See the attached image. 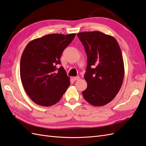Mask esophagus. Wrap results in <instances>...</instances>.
Returning a JSON list of instances; mask_svg holds the SVG:
<instances>
[{
	"instance_id": "esophagus-1",
	"label": "esophagus",
	"mask_w": 146,
	"mask_h": 146,
	"mask_svg": "<svg viewBox=\"0 0 146 146\" xmlns=\"http://www.w3.org/2000/svg\"><path fill=\"white\" fill-rule=\"evenodd\" d=\"M80 79V76H75V77H74L73 78V80H74V81H77V80H78Z\"/></svg>"
}]
</instances>
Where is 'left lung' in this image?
Segmentation results:
<instances>
[{
	"instance_id": "left-lung-1",
	"label": "left lung",
	"mask_w": 146,
	"mask_h": 146,
	"mask_svg": "<svg viewBox=\"0 0 146 146\" xmlns=\"http://www.w3.org/2000/svg\"><path fill=\"white\" fill-rule=\"evenodd\" d=\"M87 55L84 78L87 82L83 96L94 106H102L116 97L124 76L120 46L113 36L98 32L77 34Z\"/></svg>"
}]
</instances>
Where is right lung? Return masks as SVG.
Instances as JSON below:
<instances>
[{"mask_svg": "<svg viewBox=\"0 0 146 146\" xmlns=\"http://www.w3.org/2000/svg\"><path fill=\"white\" fill-rule=\"evenodd\" d=\"M75 33H52L30 42L22 53L20 74L27 94L33 102L50 106L60 100L70 86V78L61 64V55Z\"/></svg>", "mask_w": 146, "mask_h": 146, "instance_id": "add662e5", "label": "right lung"}]
</instances>
